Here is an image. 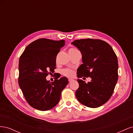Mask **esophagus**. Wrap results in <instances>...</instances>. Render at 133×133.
<instances>
[{"label":"esophagus","mask_w":133,"mask_h":133,"mask_svg":"<svg viewBox=\"0 0 133 133\" xmlns=\"http://www.w3.org/2000/svg\"><path fill=\"white\" fill-rule=\"evenodd\" d=\"M68 80H69V82H73V81L74 79H71V78H69V79H68Z\"/></svg>","instance_id":"obj_1"}]
</instances>
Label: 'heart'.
Segmentation results:
<instances>
[{"label": "heart", "instance_id": "b5f03b06", "mask_svg": "<svg viewBox=\"0 0 133 133\" xmlns=\"http://www.w3.org/2000/svg\"><path fill=\"white\" fill-rule=\"evenodd\" d=\"M76 50H78L75 49V48H71V49H70L69 50V53H70V52H73V51H74ZM63 73L64 75L67 76H69V77H70V76H73L74 75V72L73 70H71V69H64L63 70Z\"/></svg>", "mask_w": 133, "mask_h": 133}]
</instances>
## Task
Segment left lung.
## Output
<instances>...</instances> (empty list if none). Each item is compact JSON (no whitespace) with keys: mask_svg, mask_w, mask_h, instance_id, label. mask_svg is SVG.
Returning <instances> with one entry per match:
<instances>
[{"mask_svg":"<svg viewBox=\"0 0 133 133\" xmlns=\"http://www.w3.org/2000/svg\"><path fill=\"white\" fill-rule=\"evenodd\" d=\"M71 44L82 55L83 64L77 70L78 78L91 79L88 83L78 79L79 87L76 97L88 107L102 106L110 98L118 81L117 57L109 44L102 40L79 39Z\"/></svg>","mask_w":133,"mask_h":133,"instance_id":"left-lung-1","label":"left lung"}]
</instances>
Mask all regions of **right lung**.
<instances>
[{
	"instance_id": "obj_1",
	"label": "right lung",
	"mask_w": 133,
	"mask_h": 133,
	"mask_svg": "<svg viewBox=\"0 0 133 133\" xmlns=\"http://www.w3.org/2000/svg\"><path fill=\"white\" fill-rule=\"evenodd\" d=\"M64 45V40L39 39L29 44L20 57L19 85L28 104L36 109L46 111L55 107L68 84L66 77L53 82L46 79L54 72L56 58Z\"/></svg>"
}]
</instances>
